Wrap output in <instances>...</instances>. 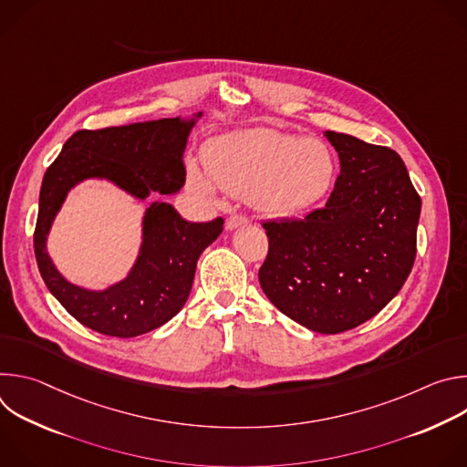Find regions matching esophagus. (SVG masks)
<instances>
[{
    "label": "esophagus",
    "instance_id": "esophagus-1",
    "mask_svg": "<svg viewBox=\"0 0 467 467\" xmlns=\"http://www.w3.org/2000/svg\"><path fill=\"white\" fill-rule=\"evenodd\" d=\"M245 223H247V218H245V216H242V214H233V216L227 218L225 227H227L229 231H234V229H238L240 225H245Z\"/></svg>",
    "mask_w": 467,
    "mask_h": 467
}]
</instances>
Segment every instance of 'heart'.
<instances>
[{
    "instance_id": "obj_1",
    "label": "heart",
    "mask_w": 467,
    "mask_h": 467,
    "mask_svg": "<svg viewBox=\"0 0 467 467\" xmlns=\"http://www.w3.org/2000/svg\"><path fill=\"white\" fill-rule=\"evenodd\" d=\"M205 170L190 166L188 184L205 197L220 190L249 199L262 214L286 218L317 205L337 179V157L317 139L274 129H245L216 139Z\"/></svg>"
}]
</instances>
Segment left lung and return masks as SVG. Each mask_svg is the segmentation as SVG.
Returning a JSON list of instances; mask_svg holds the SVG:
<instances>
[{
	"instance_id": "left-lung-1",
	"label": "left lung",
	"mask_w": 467,
	"mask_h": 467,
	"mask_svg": "<svg viewBox=\"0 0 467 467\" xmlns=\"http://www.w3.org/2000/svg\"><path fill=\"white\" fill-rule=\"evenodd\" d=\"M323 135L340 159L335 190L305 220L264 223L270 249L258 281L285 316L337 335L379 314L403 288L421 197L393 150L344 132Z\"/></svg>"
}]
</instances>
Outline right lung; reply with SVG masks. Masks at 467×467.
Wrapping results in <instances>:
<instances>
[{"mask_svg": "<svg viewBox=\"0 0 467 467\" xmlns=\"http://www.w3.org/2000/svg\"><path fill=\"white\" fill-rule=\"evenodd\" d=\"M203 112L99 130H78L42 179L35 254L49 292L85 327L132 338L168 323L186 303L197 258L223 231V220L186 222L170 203L153 202L142 218V242L127 275L101 290L66 279L47 253V236L70 190L109 181L137 202L177 193L184 184L182 155Z\"/></svg>", "mask_w": 467, "mask_h": 467, "instance_id": "right-lung-1", "label": "right lung"}]
</instances>
